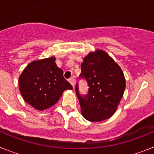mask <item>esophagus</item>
Wrapping results in <instances>:
<instances>
[{"label":"esophagus","mask_w":154,"mask_h":154,"mask_svg":"<svg viewBox=\"0 0 154 154\" xmlns=\"http://www.w3.org/2000/svg\"><path fill=\"white\" fill-rule=\"evenodd\" d=\"M69 82L71 83V85H72L73 87L75 86V79L74 78H71L69 79Z\"/></svg>","instance_id":"1"}]
</instances>
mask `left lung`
Listing matches in <instances>:
<instances>
[{"mask_svg": "<svg viewBox=\"0 0 154 154\" xmlns=\"http://www.w3.org/2000/svg\"><path fill=\"white\" fill-rule=\"evenodd\" d=\"M79 79L87 82L89 91L82 96L75 85L83 117L91 122H100L111 117L123 96L126 80L123 71L106 52L96 50L84 58Z\"/></svg>", "mask_w": 154, "mask_h": 154, "instance_id": "left-lung-1", "label": "left lung"}]
</instances>
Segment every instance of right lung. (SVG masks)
<instances>
[{
  "label": "right lung",
  "mask_w": 154,
  "mask_h": 154,
  "mask_svg": "<svg viewBox=\"0 0 154 154\" xmlns=\"http://www.w3.org/2000/svg\"><path fill=\"white\" fill-rule=\"evenodd\" d=\"M19 89L27 103L38 110L55 105L66 89L72 86L64 78L55 57L31 62L19 77Z\"/></svg>",
  "instance_id": "right-lung-1"
}]
</instances>
